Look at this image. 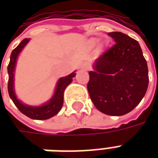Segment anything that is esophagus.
<instances>
[{
  "label": "esophagus",
  "instance_id": "obj_1",
  "mask_svg": "<svg viewBox=\"0 0 158 158\" xmlns=\"http://www.w3.org/2000/svg\"><path fill=\"white\" fill-rule=\"evenodd\" d=\"M80 69H83V70H85V71H88L89 69V64H87V63H85V64H83V65L81 66Z\"/></svg>",
  "mask_w": 158,
  "mask_h": 158
}]
</instances>
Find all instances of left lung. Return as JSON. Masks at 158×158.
<instances>
[{"instance_id":"obj_1","label":"left lung","mask_w":158,"mask_h":158,"mask_svg":"<svg viewBox=\"0 0 158 158\" xmlns=\"http://www.w3.org/2000/svg\"><path fill=\"white\" fill-rule=\"evenodd\" d=\"M115 44L103 52L89 73L90 99L100 112L122 116L142 100L149 83L147 62L137 40L121 32L108 33Z\"/></svg>"}]
</instances>
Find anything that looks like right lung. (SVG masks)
Segmentation results:
<instances>
[{"mask_svg": "<svg viewBox=\"0 0 158 158\" xmlns=\"http://www.w3.org/2000/svg\"><path fill=\"white\" fill-rule=\"evenodd\" d=\"M29 41V39L23 40L21 43L19 44L12 52L11 56H10V62L7 67V72H8V85H7V89H8L9 96L12 99L15 106L18 107V109L23 113L24 115L29 117L32 119H37V120H45L48 119L52 117L55 116L56 113L61 110L63 104V93L66 87L69 85L70 83L73 81V78L75 76V73H72L71 74L61 78L59 79L54 96L52 100L45 105L41 106H29L23 104L17 99L15 93L13 90V72L15 69L16 61L17 57L22 51L23 48Z\"/></svg>", "mask_w": 158, "mask_h": 158, "instance_id": "add662e5", "label": "right lung"}]
</instances>
